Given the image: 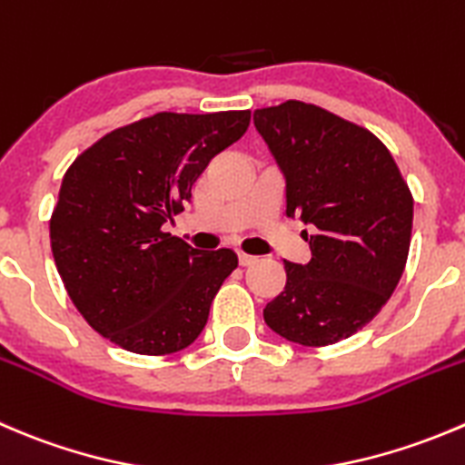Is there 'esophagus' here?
Segmentation results:
<instances>
[{
  "label": "esophagus",
  "instance_id": "esophagus-1",
  "mask_svg": "<svg viewBox=\"0 0 465 465\" xmlns=\"http://www.w3.org/2000/svg\"><path fill=\"white\" fill-rule=\"evenodd\" d=\"M256 261V256H252V254H245V252H238V263L242 265V268H245V265H252Z\"/></svg>",
  "mask_w": 465,
  "mask_h": 465
}]
</instances>
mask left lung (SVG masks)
Returning a JSON list of instances; mask_svg holds the SVG:
<instances>
[{"mask_svg": "<svg viewBox=\"0 0 465 465\" xmlns=\"http://www.w3.org/2000/svg\"><path fill=\"white\" fill-rule=\"evenodd\" d=\"M254 124L286 177V215L311 224V261H283L286 286L265 324L306 347L350 338L393 295L411 245L413 195L389 147L315 104L256 108Z\"/></svg>", "mask_w": 465, "mask_h": 465, "instance_id": "1", "label": "left lung"}]
</instances>
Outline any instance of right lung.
<instances>
[{
    "label": "right lung",
    "instance_id": "add662e5",
    "mask_svg": "<svg viewBox=\"0 0 465 465\" xmlns=\"http://www.w3.org/2000/svg\"><path fill=\"white\" fill-rule=\"evenodd\" d=\"M250 127V111L156 113L81 152L63 177L49 241L72 304L134 354L191 345L238 268L232 250H193L163 232L209 161Z\"/></svg>",
    "mask_w": 465,
    "mask_h": 465
}]
</instances>
